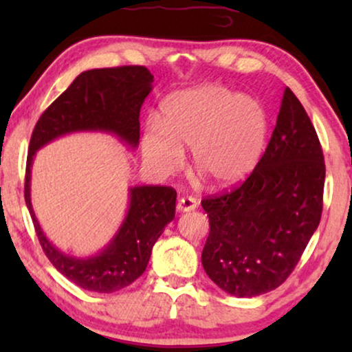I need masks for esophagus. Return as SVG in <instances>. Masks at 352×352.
<instances>
[{
    "label": "esophagus",
    "instance_id": "obj_1",
    "mask_svg": "<svg viewBox=\"0 0 352 352\" xmlns=\"http://www.w3.org/2000/svg\"><path fill=\"white\" fill-rule=\"evenodd\" d=\"M176 208L179 213H187V211H194L197 208V200L192 199V197H181L177 200Z\"/></svg>",
    "mask_w": 352,
    "mask_h": 352
}]
</instances>
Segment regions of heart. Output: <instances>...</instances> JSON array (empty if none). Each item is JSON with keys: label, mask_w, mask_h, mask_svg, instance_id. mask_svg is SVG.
Instances as JSON below:
<instances>
[{"label": "heart", "mask_w": 352, "mask_h": 352, "mask_svg": "<svg viewBox=\"0 0 352 352\" xmlns=\"http://www.w3.org/2000/svg\"><path fill=\"white\" fill-rule=\"evenodd\" d=\"M267 138V115L256 99L237 96L219 85H201L163 100L157 124L141 139L142 157L158 177H168L184 163L216 187L242 182L261 157Z\"/></svg>", "instance_id": "1"}]
</instances>
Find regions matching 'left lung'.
Wrapping results in <instances>:
<instances>
[{
	"mask_svg": "<svg viewBox=\"0 0 352 352\" xmlns=\"http://www.w3.org/2000/svg\"><path fill=\"white\" fill-rule=\"evenodd\" d=\"M324 153L290 88L266 152L242 186L201 200L210 235L201 252L208 277L229 295L252 298L282 285L320 223Z\"/></svg>",
	"mask_w": 352,
	"mask_h": 352,
	"instance_id": "obj_1",
	"label": "left lung"
}]
</instances>
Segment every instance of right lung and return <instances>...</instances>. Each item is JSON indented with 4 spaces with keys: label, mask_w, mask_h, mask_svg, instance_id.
Segmentation results:
<instances>
[{
    "label": "right lung",
    "mask_w": 352,
    "mask_h": 352,
    "mask_svg": "<svg viewBox=\"0 0 352 352\" xmlns=\"http://www.w3.org/2000/svg\"><path fill=\"white\" fill-rule=\"evenodd\" d=\"M146 67L86 70L45 110L33 129L27 157L25 204L43 252L62 276L85 290L113 293L146 271L152 248L175 218L176 190L162 186L129 187L128 210L110 242L91 256L60 252L43 232L32 205L33 158L41 147L72 133H104L124 146H139V112L152 91Z\"/></svg>",
    "instance_id": "right-lung-1"
}]
</instances>
